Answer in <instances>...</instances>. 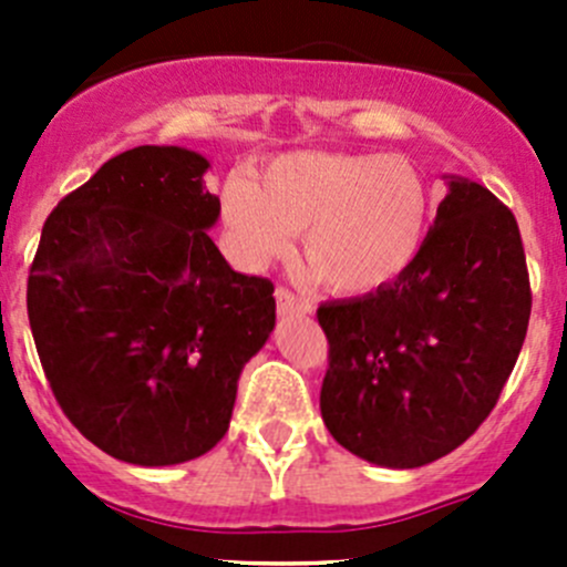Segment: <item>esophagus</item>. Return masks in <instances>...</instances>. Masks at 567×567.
<instances>
[{
	"label": "esophagus",
	"instance_id": "obj_1",
	"mask_svg": "<svg viewBox=\"0 0 567 567\" xmlns=\"http://www.w3.org/2000/svg\"><path fill=\"white\" fill-rule=\"evenodd\" d=\"M277 312L282 318L307 316V312H312V305L307 299H301V296L290 293L288 288H277Z\"/></svg>",
	"mask_w": 567,
	"mask_h": 567
}]
</instances>
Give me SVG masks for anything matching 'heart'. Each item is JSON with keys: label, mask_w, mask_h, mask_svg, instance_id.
<instances>
[{"label": "heart", "mask_w": 567, "mask_h": 567, "mask_svg": "<svg viewBox=\"0 0 567 567\" xmlns=\"http://www.w3.org/2000/svg\"><path fill=\"white\" fill-rule=\"evenodd\" d=\"M221 219L251 268L301 251L334 293L362 296L394 282L420 255L431 221V188L411 162L381 153L305 151L277 158L260 181L233 175Z\"/></svg>", "instance_id": "obj_1"}]
</instances>
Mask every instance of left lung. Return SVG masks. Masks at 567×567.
Returning <instances> with one entry per match:
<instances>
[{"mask_svg": "<svg viewBox=\"0 0 567 567\" xmlns=\"http://www.w3.org/2000/svg\"><path fill=\"white\" fill-rule=\"evenodd\" d=\"M516 216L450 177L416 260L368 296L318 307L329 340L320 414L359 458L416 468L461 447L494 411L527 337Z\"/></svg>", "mask_w": 567, "mask_h": 567, "instance_id": "1", "label": "left lung"}]
</instances>
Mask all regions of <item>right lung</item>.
Returning a JSON list of instances; mask_svg holds the SVG:
<instances>
[{"label":"right lung","instance_id":"right-lung-1","mask_svg":"<svg viewBox=\"0 0 567 567\" xmlns=\"http://www.w3.org/2000/svg\"><path fill=\"white\" fill-rule=\"evenodd\" d=\"M208 158L142 145L45 219L27 312L56 403L136 466L199 458L230 427L244 364L277 320L274 285L227 266L208 230Z\"/></svg>","mask_w":567,"mask_h":567}]
</instances>
